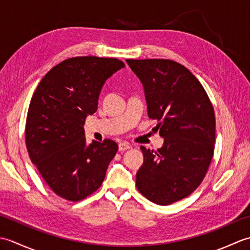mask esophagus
Masks as SVG:
<instances>
[{
	"label": "esophagus",
	"mask_w": 250,
	"mask_h": 250,
	"mask_svg": "<svg viewBox=\"0 0 250 250\" xmlns=\"http://www.w3.org/2000/svg\"><path fill=\"white\" fill-rule=\"evenodd\" d=\"M130 148H131V146H130L126 142L119 143V145H118L119 151H125V150H126V149H130Z\"/></svg>",
	"instance_id": "esophagus-1"
}]
</instances>
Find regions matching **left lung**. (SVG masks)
I'll use <instances>...</instances> for the list:
<instances>
[{
    "label": "left lung",
    "mask_w": 250,
    "mask_h": 250,
    "mask_svg": "<svg viewBox=\"0 0 250 250\" xmlns=\"http://www.w3.org/2000/svg\"><path fill=\"white\" fill-rule=\"evenodd\" d=\"M145 91L148 117L164 139L155 152L141 146L144 162L136 187L153 203L169 205L199 187L214 153L216 120L201 83L187 67L167 59L126 60Z\"/></svg>",
    "instance_id": "left-lung-1"
}]
</instances>
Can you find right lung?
<instances>
[{
    "label": "right lung",
    "instance_id": "right-lung-1",
    "mask_svg": "<svg viewBox=\"0 0 250 250\" xmlns=\"http://www.w3.org/2000/svg\"><path fill=\"white\" fill-rule=\"evenodd\" d=\"M125 67L115 58L75 57L46 74L31 99L25 144L32 163L50 189L77 202L100 188L118 145L86 144L83 125L98 109L105 82Z\"/></svg>",
    "mask_w": 250,
    "mask_h": 250
}]
</instances>
